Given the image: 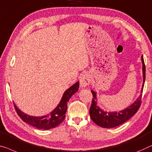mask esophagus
Wrapping results in <instances>:
<instances>
[{
    "instance_id": "obj_1",
    "label": "esophagus",
    "mask_w": 152,
    "mask_h": 152,
    "mask_svg": "<svg viewBox=\"0 0 152 152\" xmlns=\"http://www.w3.org/2000/svg\"><path fill=\"white\" fill-rule=\"evenodd\" d=\"M91 81L90 75L88 73H84L80 77V85L81 88H86Z\"/></svg>"
}]
</instances>
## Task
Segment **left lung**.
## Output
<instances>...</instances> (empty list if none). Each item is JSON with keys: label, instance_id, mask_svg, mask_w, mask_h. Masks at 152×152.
Returning <instances> with one entry per match:
<instances>
[{"label": "left lung", "instance_id": "left-lung-1", "mask_svg": "<svg viewBox=\"0 0 152 152\" xmlns=\"http://www.w3.org/2000/svg\"><path fill=\"white\" fill-rule=\"evenodd\" d=\"M142 62V71H143V84L141 93L143 92V88L145 80V66L144 60L143 55L141 56ZM92 93L93 99L91 107L90 108V115L92 120L96 124L99 126L105 128H115L118 126L122 124L123 123L126 122L127 120L134 115L138 111L141 104V100L142 94L139 95L137 100L130 104L126 108L120 111H104L103 109L100 108V107L97 104V97L96 92L94 90H91Z\"/></svg>", "mask_w": 152, "mask_h": 152}]
</instances>
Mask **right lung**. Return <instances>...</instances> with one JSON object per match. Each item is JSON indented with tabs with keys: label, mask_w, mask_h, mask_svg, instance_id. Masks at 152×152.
I'll return each instance as SVG.
<instances>
[{
	"label": "right lung",
	"mask_w": 152,
	"mask_h": 152,
	"mask_svg": "<svg viewBox=\"0 0 152 152\" xmlns=\"http://www.w3.org/2000/svg\"><path fill=\"white\" fill-rule=\"evenodd\" d=\"M79 88V82L77 81L73 86L69 88L62 95V97L57 107L51 111L48 115L43 116H32L24 113L18 109L15 102H13L15 109L18 115L24 122L39 129L50 130L60 125L65 118V113L67 109V102L75 93L77 92Z\"/></svg>",
	"instance_id": "add662e5"
}]
</instances>
